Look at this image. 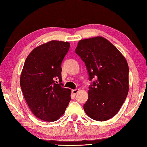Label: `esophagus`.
<instances>
[{
	"label": "esophagus",
	"mask_w": 147,
	"mask_h": 147,
	"mask_svg": "<svg viewBox=\"0 0 147 147\" xmlns=\"http://www.w3.org/2000/svg\"><path fill=\"white\" fill-rule=\"evenodd\" d=\"M79 89L78 88H76V89H74V90H72V93H73V94H74V95H76L77 93L79 92Z\"/></svg>",
	"instance_id": "obj_1"
}]
</instances>
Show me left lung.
<instances>
[{
    "label": "left lung",
    "mask_w": 147,
    "mask_h": 147,
    "mask_svg": "<svg viewBox=\"0 0 147 147\" xmlns=\"http://www.w3.org/2000/svg\"><path fill=\"white\" fill-rule=\"evenodd\" d=\"M76 53L85 63L92 81L88 98L84 105L91 119L103 121L115 116L128 92L126 59L106 38L96 37L79 41ZM96 78L95 81H92Z\"/></svg>",
    "instance_id": "1"
}]
</instances>
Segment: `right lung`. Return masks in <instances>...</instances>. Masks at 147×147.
I'll list each match as a JSON object with an SVG mask.
<instances>
[{"label":"right lung","instance_id":"right-lung-1","mask_svg":"<svg viewBox=\"0 0 147 147\" xmlns=\"http://www.w3.org/2000/svg\"><path fill=\"white\" fill-rule=\"evenodd\" d=\"M69 48V42L52 40L34 49L25 61L20 87L32 112L42 120H58L71 99V90L61 83L62 62Z\"/></svg>","mask_w":147,"mask_h":147}]
</instances>
